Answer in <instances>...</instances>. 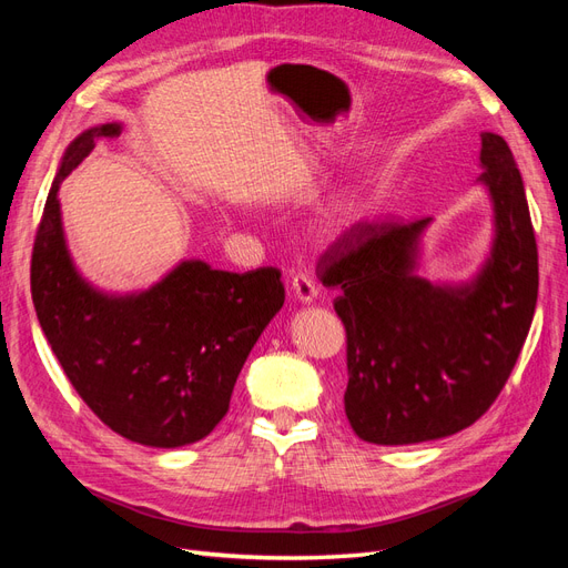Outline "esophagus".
<instances>
[{
  "label": "esophagus",
  "mask_w": 568,
  "mask_h": 568,
  "mask_svg": "<svg viewBox=\"0 0 568 568\" xmlns=\"http://www.w3.org/2000/svg\"><path fill=\"white\" fill-rule=\"evenodd\" d=\"M291 288H294V296L301 301V303H311L317 298V286L315 282L307 277V274L298 272L291 277Z\"/></svg>",
  "instance_id": "1"
}]
</instances>
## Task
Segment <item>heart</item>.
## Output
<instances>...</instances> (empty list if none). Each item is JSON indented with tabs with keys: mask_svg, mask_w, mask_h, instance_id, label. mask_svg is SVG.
<instances>
[{
	"mask_svg": "<svg viewBox=\"0 0 568 568\" xmlns=\"http://www.w3.org/2000/svg\"><path fill=\"white\" fill-rule=\"evenodd\" d=\"M348 215H351L348 205H341V209H336V213H334V220H336V222H343V220H348Z\"/></svg>",
	"mask_w": 568,
	"mask_h": 568,
	"instance_id": "heart-1",
	"label": "heart"
}]
</instances>
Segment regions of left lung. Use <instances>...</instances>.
Wrapping results in <instances>:
<instances>
[{"label":"left lung","mask_w":568,"mask_h":568,"mask_svg":"<svg viewBox=\"0 0 568 568\" xmlns=\"http://www.w3.org/2000/svg\"><path fill=\"white\" fill-rule=\"evenodd\" d=\"M478 182L495 211L490 257L467 284L417 274L432 217L357 222L320 257L322 284L341 288L353 432L376 445L453 436L505 388L538 301V246L524 180L500 134L480 132Z\"/></svg>","instance_id":"1"}]
</instances>
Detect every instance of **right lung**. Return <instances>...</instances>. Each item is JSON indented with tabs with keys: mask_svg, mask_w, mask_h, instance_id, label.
Wrapping results in <instances>:
<instances>
[{
	"mask_svg": "<svg viewBox=\"0 0 568 568\" xmlns=\"http://www.w3.org/2000/svg\"><path fill=\"white\" fill-rule=\"evenodd\" d=\"M109 123L68 146L36 234L30 291L68 382L111 432L151 448L209 436L257 336L284 305L277 267L244 274L184 261L140 294L109 296L84 282L65 248L59 184L90 156Z\"/></svg>",
	"mask_w": 568,
	"mask_h": 568,
	"instance_id": "add662e5",
	"label": "right lung"
}]
</instances>
